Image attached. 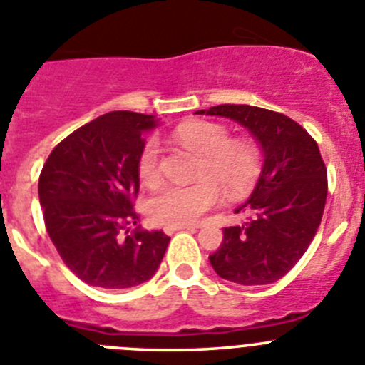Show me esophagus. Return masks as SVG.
I'll list each match as a JSON object with an SVG mask.
<instances>
[{
  "label": "esophagus",
  "instance_id": "obj_1",
  "mask_svg": "<svg viewBox=\"0 0 365 365\" xmlns=\"http://www.w3.org/2000/svg\"><path fill=\"white\" fill-rule=\"evenodd\" d=\"M200 225H190V223H185V225H167L165 229H163V232L165 234H173L176 232V230H190V229H198Z\"/></svg>",
  "mask_w": 365,
  "mask_h": 365
}]
</instances>
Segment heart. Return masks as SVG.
Listing matches in <instances>:
<instances>
[{
    "mask_svg": "<svg viewBox=\"0 0 365 365\" xmlns=\"http://www.w3.org/2000/svg\"><path fill=\"white\" fill-rule=\"evenodd\" d=\"M175 140L200 156L190 185L163 183L148 200V212L160 225H185L198 221L220 202V189L230 198H240L254 187L261 173L259 153L250 144L232 142L229 129L216 122H185L175 131ZM138 176L151 185L158 180V142L148 140L138 156Z\"/></svg>",
    "mask_w": 365,
    "mask_h": 365,
    "instance_id": "1",
    "label": "heart"
}]
</instances>
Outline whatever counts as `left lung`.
Returning a JSON list of instances; mask_svg holds the SVG:
<instances>
[{"label":"left lung","mask_w":365,"mask_h":365,"mask_svg":"<svg viewBox=\"0 0 365 365\" xmlns=\"http://www.w3.org/2000/svg\"><path fill=\"white\" fill-rule=\"evenodd\" d=\"M196 113L237 122L264 155L250 198L236 209L248 220L223 230L210 264L220 277L243 286L279 281L308 250L321 225L328 173L319 145L295 120L257 106L220 104Z\"/></svg>","instance_id":"8db88e82"}]
</instances>
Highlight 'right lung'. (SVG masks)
Listing matches in <instances>:
<instances>
[{
	"mask_svg": "<svg viewBox=\"0 0 365 365\" xmlns=\"http://www.w3.org/2000/svg\"><path fill=\"white\" fill-rule=\"evenodd\" d=\"M153 115L111 111L68 135L43 165L39 202L48 236L81 281L120 290L149 281L171 237L136 225L138 156Z\"/></svg>",
	"mask_w": 365,
	"mask_h": 365,
	"instance_id": "add662e5",
	"label": "right lung"
}]
</instances>
